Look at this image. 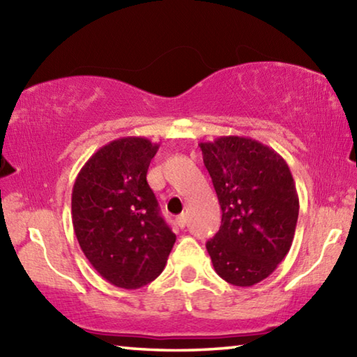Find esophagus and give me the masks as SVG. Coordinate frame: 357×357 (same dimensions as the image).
<instances>
[{"label": "esophagus", "mask_w": 357, "mask_h": 357, "mask_svg": "<svg viewBox=\"0 0 357 357\" xmlns=\"http://www.w3.org/2000/svg\"><path fill=\"white\" fill-rule=\"evenodd\" d=\"M176 223H178V225H179L181 228H184L185 223H187V215H185V214H179V215L176 217Z\"/></svg>", "instance_id": "esophagus-1"}]
</instances>
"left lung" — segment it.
<instances>
[{
    "label": "left lung",
    "mask_w": 357,
    "mask_h": 357,
    "mask_svg": "<svg viewBox=\"0 0 357 357\" xmlns=\"http://www.w3.org/2000/svg\"><path fill=\"white\" fill-rule=\"evenodd\" d=\"M204 167L222 209V225L206 243L223 280L252 287L274 273L293 244L299 197L280 154L249 137L202 142Z\"/></svg>",
    "instance_id": "left-lung-1"
}]
</instances>
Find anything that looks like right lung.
<instances>
[{
  "label": "right lung",
  "mask_w": 357,
  "mask_h": 357,
  "mask_svg": "<svg viewBox=\"0 0 357 357\" xmlns=\"http://www.w3.org/2000/svg\"><path fill=\"white\" fill-rule=\"evenodd\" d=\"M157 149L144 137L113 140L89 157L72 189L80 249L100 277L124 289L159 277L176 241L146 181Z\"/></svg>",
  "instance_id": "1"
}]
</instances>
